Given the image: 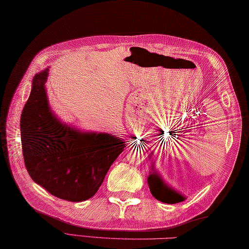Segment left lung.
<instances>
[{
	"label": "left lung",
	"instance_id": "left-lung-1",
	"mask_svg": "<svg viewBox=\"0 0 249 249\" xmlns=\"http://www.w3.org/2000/svg\"><path fill=\"white\" fill-rule=\"evenodd\" d=\"M147 182L152 195L156 199L162 201V203L176 204L185 199L184 196L178 193L177 191L171 189L170 186H168L156 171H154L152 175L148 176Z\"/></svg>",
	"mask_w": 249,
	"mask_h": 249
}]
</instances>
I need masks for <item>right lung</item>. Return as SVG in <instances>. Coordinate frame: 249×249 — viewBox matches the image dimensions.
I'll list each match as a JSON object with an SVG mask.
<instances>
[{"mask_svg":"<svg viewBox=\"0 0 249 249\" xmlns=\"http://www.w3.org/2000/svg\"><path fill=\"white\" fill-rule=\"evenodd\" d=\"M49 68L36 73L20 118L25 165L36 184L56 197L82 201L95 195L124 141L109 133L82 132L51 110L45 82Z\"/></svg>","mask_w":249,"mask_h":249,"instance_id":"obj_1","label":"right lung"}]
</instances>
